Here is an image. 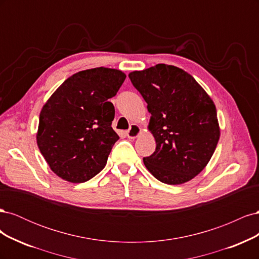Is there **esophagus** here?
I'll return each instance as SVG.
<instances>
[{
    "mask_svg": "<svg viewBox=\"0 0 259 259\" xmlns=\"http://www.w3.org/2000/svg\"><path fill=\"white\" fill-rule=\"evenodd\" d=\"M140 134H142V127L138 124H132L130 130L126 132V135L128 138H137Z\"/></svg>",
    "mask_w": 259,
    "mask_h": 259,
    "instance_id": "obj_1",
    "label": "esophagus"
}]
</instances>
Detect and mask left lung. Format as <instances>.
I'll list each match as a JSON object with an SVG mask.
<instances>
[{
    "instance_id": "left-lung-1",
    "label": "left lung",
    "mask_w": 259,
    "mask_h": 259,
    "mask_svg": "<svg viewBox=\"0 0 259 259\" xmlns=\"http://www.w3.org/2000/svg\"><path fill=\"white\" fill-rule=\"evenodd\" d=\"M128 76L151 114L148 130L156 148L145 166L164 184L189 182L207 165L221 136L214 101L175 66L159 64Z\"/></svg>"
}]
</instances>
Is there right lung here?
I'll return each instance as SVG.
<instances>
[{"label": "right lung", "mask_w": 259, "mask_h": 259, "mask_svg": "<svg viewBox=\"0 0 259 259\" xmlns=\"http://www.w3.org/2000/svg\"><path fill=\"white\" fill-rule=\"evenodd\" d=\"M125 77L105 67L74 73L48 99L40 112L36 143L45 161L69 183L88 182L106 166L119 139L111 127L116 95Z\"/></svg>", "instance_id": "1"}]
</instances>
